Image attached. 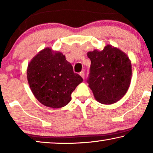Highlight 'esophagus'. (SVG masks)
Segmentation results:
<instances>
[{
  "label": "esophagus",
  "mask_w": 153,
  "mask_h": 153,
  "mask_svg": "<svg viewBox=\"0 0 153 153\" xmlns=\"http://www.w3.org/2000/svg\"><path fill=\"white\" fill-rule=\"evenodd\" d=\"M79 75L80 76H82V77L83 79H84V77H85V74H84V71H81L79 73Z\"/></svg>",
  "instance_id": "esophagus-1"
}]
</instances>
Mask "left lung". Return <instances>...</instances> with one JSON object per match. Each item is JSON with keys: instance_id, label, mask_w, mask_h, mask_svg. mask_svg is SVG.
Instances as JSON below:
<instances>
[{"instance_id": "left-lung-1", "label": "left lung", "mask_w": 153, "mask_h": 153, "mask_svg": "<svg viewBox=\"0 0 153 153\" xmlns=\"http://www.w3.org/2000/svg\"><path fill=\"white\" fill-rule=\"evenodd\" d=\"M91 61L87 82L95 99L109 105L120 100L128 91L131 78V65L125 53L111 45L102 51L88 52Z\"/></svg>"}]
</instances>
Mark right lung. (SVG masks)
<instances>
[{
  "instance_id": "obj_1",
  "label": "right lung",
  "mask_w": 153,
  "mask_h": 153,
  "mask_svg": "<svg viewBox=\"0 0 153 153\" xmlns=\"http://www.w3.org/2000/svg\"><path fill=\"white\" fill-rule=\"evenodd\" d=\"M27 81L33 95L42 105L61 108L71 101V93L82 82L61 53L50 48L41 51L28 64Z\"/></svg>"
}]
</instances>
